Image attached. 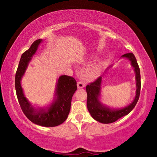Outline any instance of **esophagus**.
<instances>
[{
    "instance_id": "34e87169",
    "label": "esophagus",
    "mask_w": 157,
    "mask_h": 157,
    "mask_svg": "<svg viewBox=\"0 0 157 157\" xmlns=\"http://www.w3.org/2000/svg\"><path fill=\"white\" fill-rule=\"evenodd\" d=\"M77 85H78V89H82V88H84V87L85 86V83H84V82H82V81H79L78 82V84H77Z\"/></svg>"
}]
</instances>
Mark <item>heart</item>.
<instances>
[{"instance_id":"1","label":"heart","mask_w":157,"mask_h":157,"mask_svg":"<svg viewBox=\"0 0 157 157\" xmlns=\"http://www.w3.org/2000/svg\"><path fill=\"white\" fill-rule=\"evenodd\" d=\"M100 66H101V65H99V67H100Z\"/></svg>"}]
</instances>
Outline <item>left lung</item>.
<instances>
[{"label": "left lung", "mask_w": 157, "mask_h": 157, "mask_svg": "<svg viewBox=\"0 0 157 157\" xmlns=\"http://www.w3.org/2000/svg\"><path fill=\"white\" fill-rule=\"evenodd\" d=\"M121 57L128 59L131 62L132 67L134 68L135 74H136V96L133 102L126 107L118 109L110 108L103 105L100 100L101 83H102V76L99 77L95 82L87 85L86 87L87 93V108L93 118L101 123H112L118 119L127 115L136 106L140 96V87H141L140 68L138 65L136 57L132 52L122 55Z\"/></svg>", "instance_id": "left-lung-1"}]
</instances>
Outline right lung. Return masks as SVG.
Listing matches in <instances>:
<instances>
[{
  "instance_id": "obj_1",
  "label": "right lung",
  "mask_w": 157,
  "mask_h": 157,
  "mask_svg": "<svg viewBox=\"0 0 157 157\" xmlns=\"http://www.w3.org/2000/svg\"><path fill=\"white\" fill-rule=\"evenodd\" d=\"M43 41L37 39L21 55L15 75V89L21 109L33 123L43 127H55L64 122L70 112L71 100L77 90V82L73 77L61 75L57 82L54 100L47 107L35 108L25 96L21 81L32 57Z\"/></svg>"
}]
</instances>
